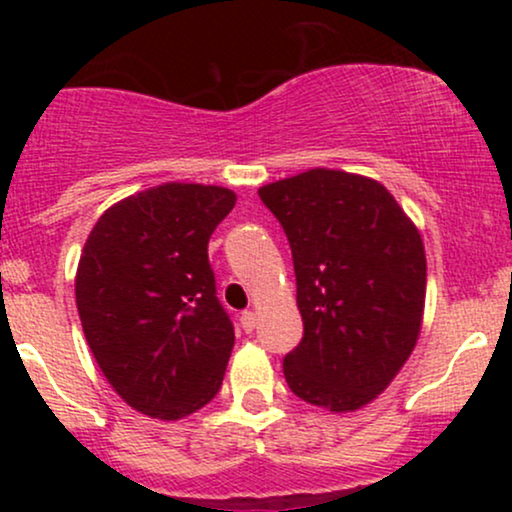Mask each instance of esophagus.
I'll use <instances>...</instances> for the list:
<instances>
[{
	"label": "esophagus",
	"instance_id": "obj_1",
	"mask_svg": "<svg viewBox=\"0 0 512 512\" xmlns=\"http://www.w3.org/2000/svg\"><path fill=\"white\" fill-rule=\"evenodd\" d=\"M255 325H257V315L252 313V310H245V313H240V327H243L245 332H252L255 330Z\"/></svg>",
	"mask_w": 512,
	"mask_h": 512
}]
</instances>
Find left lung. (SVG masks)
Wrapping results in <instances>:
<instances>
[{
  "mask_svg": "<svg viewBox=\"0 0 512 512\" xmlns=\"http://www.w3.org/2000/svg\"><path fill=\"white\" fill-rule=\"evenodd\" d=\"M289 238L303 339L284 356L291 392L330 411L373 402L421 332L426 255L419 231L378 180L344 170L260 187Z\"/></svg>",
  "mask_w": 512,
  "mask_h": 512,
  "instance_id": "left-lung-1",
  "label": "left lung"
}]
</instances>
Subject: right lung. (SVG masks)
<instances>
[{
	"label": "right lung",
	"mask_w": 512,
	"mask_h": 512,
	"mask_svg": "<svg viewBox=\"0 0 512 512\" xmlns=\"http://www.w3.org/2000/svg\"><path fill=\"white\" fill-rule=\"evenodd\" d=\"M233 207L226 187L166 182L105 211L81 252L86 342L117 395L151 419H182L221 387L236 334L207 245Z\"/></svg>",
	"instance_id": "add662e5"
}]
</instances>
